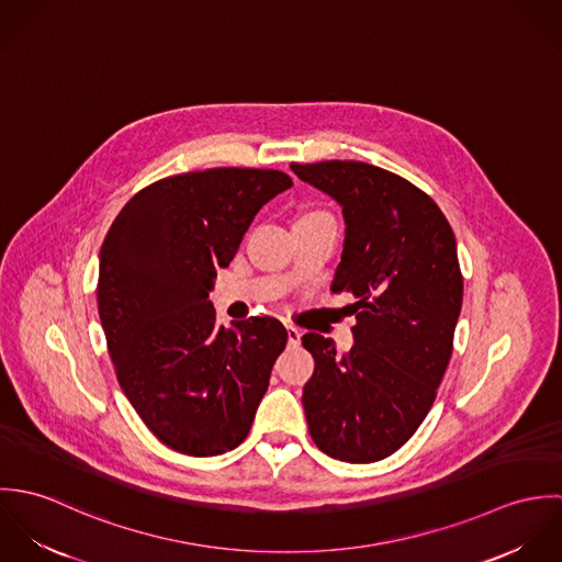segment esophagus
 <instances>
[{"label": "esophagus", "mask_w": 562, "mask_h": 562, "mask_svg": "<svg viewBox=\"0 0 562 562\" xmlns=\"http://www.w3.org/2000/svg\"><path fill=\"white\" fill-rule=\"evenodd\" d=\"M285 330H288V341L290 344H299L301 341V330L292 324H285Z\"/></svg>", "instance_id": "1"}]
</instances>
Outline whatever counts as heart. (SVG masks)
Wrapping results in <instances>:
<instances>
[{"label": "heart", "instance_id": "heart-1", "mask_svg": "<svg viewBox=\"0 0 562 562\" xmlns=\"http://www.w3.org/2000/svg\"><path fill=\"white\" fill-rule=\"evenodd\" d=\"M312 214H318V212H312Z\"/></svg>", "mask_w": 562, "mask_h": 562}]
</instances>
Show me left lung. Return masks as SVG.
<instances>
[{
	"label": "left lung",
	"instance_id": "left-lung-1",
	"mask_svg": "<svg viewBox=\"0 0 562 562\" xmlns=\"http://www.w3.org/2000/svg\"><path fill=\"white\" fill-rule=\"evenodd\" d=\"M292 170L341 205L346 240L330 290L355 299L357 318L344 355L303 335L316 361L303 390L310 435L333 459L374 463L413 437L448 370L463 303L454 232L424 190L385 168L328 160Z\"/></svg>",
	"mask_w": 562,
	"mask_h": 562
}]
</instances>
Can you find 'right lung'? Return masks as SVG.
Masks as SVG:
<instances>
[{
	"instance_id": "right-lung-1",
	"label": "right lung",
	"mask_w": 562,
	"mask_h": 562,
	"mask_svg": "<svg viewBox=\"0 0 562 562\" xmlns=\"http://www.w3.org/2000/svg\"><path fill=\"white\" fill-rule=\"evenodd\" d=\"M274 168L170 175L136 192L101 244L97 307L114 374L164 446L216 457L246 439L288 344L277 318L216 324V268L255 214L288 190Z\"/></svg>"
}]
</instances>
